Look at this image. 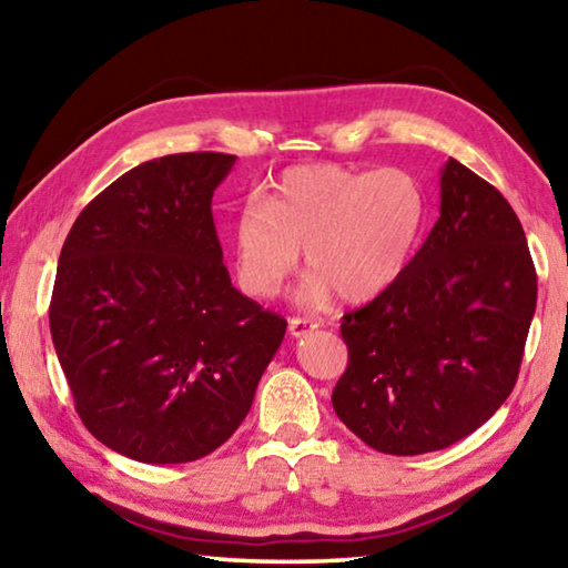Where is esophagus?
I'll return each instance as SVG.
<instances>
[{
	"mask_svg": "<svg viewBox=\"0 0 568 568\" xmlns=\"http://www.w3.org/2000/svg\"><path fill=\"white\" fill-rule=\"evenodd\" d=\"M318 325H321L318 321H311V318H291L287 321V331H291L293 338H303V335L315 331Z\"/></svg>",
	"mask_w": 568,
	"mask_h": 568,
	"instance_id": "1",
	"label": "esophagus"
}]
</instances>
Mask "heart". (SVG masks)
Wrapping results in <instances>:
<instances>
[{
	"instance_id": "heart-1",
	"label": "heart",
	"mask_w": 568,
	"mask_h": 568,
	"mask_svg": "<svg viewBox=\"0 0 568 568\" xmlns=\"http://www.w3.org/2000/svg\"><path fill=\"white\" fill-rule=\"evenodd\" d=\"M426 192L406 170L307 165L285 172L265 200L253 197L233 227L240 285L275 297L305 250L313 273L305 303H363L406 271L426 225Z\"/></svg>"
}]
</instances>
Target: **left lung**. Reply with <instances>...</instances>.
Listing matches in <instances>:
<instances>
[{"mask_svg": "<svg viewBox=\"0 0 568 568\" xmlns=\"http://www.w3.org/2000/svg\"><path fill=\"white\" fill-rule=\"evenodd\" d=\"M536 311L524 227L494 185L448 158L440 217L388 291L343 315L333 408L390 456L454 446L514 390Z\"/></svg>", "mask_w": 568, "mask_h": 568, "instance_id": "left-lung-1", "label": "left lung"}]
</instances>
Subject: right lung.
<instances>
[{
	"mask_svg": "<svg viewBox=\"0 0 568 568\" xmlns=\"http://www.w3.org/2000/svg\"><path fill=\"white\" fill-rule=\"evenodd\" d=\"M182 152L124 172L67 235L50 331L90 434L140 464H187L235 434L285 335L230 283L213 192L235 165Z\"/></svg>",
	"mask_w": 568,
	"mask_h": 568,
	"instance_id": "1",
	"label": "right lung"
}]
</instances>
